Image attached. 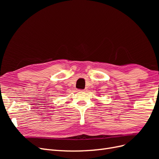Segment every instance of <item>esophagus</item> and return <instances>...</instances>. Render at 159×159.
Segmentation results:
<instances>
[{
	"mask_svg": "<svg viewBox=\"0 0 159 159\" xmlns=\"http://www.w3.org/2000/svg\"><path fill=\"white\" fill-rule=\"evenodd\" d=\"M78 91H81V92H84V91H85V89H78Z\"/></svg>",
	"mask_w": 159,
	"mask_h": 159,
	"instance_id": "34e87169",
	"label": "esophagus"
}]
</instances>
